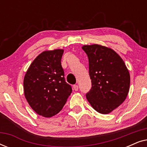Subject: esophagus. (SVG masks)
<instances>
[{"mask_svg": "<svg viewBox=\"0 0 147 147\" xmlns=\"http://www.w3.org/2000/svg\"><path fill=\"white\" fill-rule=\"evenodd\" d=\"M73 88H74V90H75V91H78V89H79V87H78V85H74Z\"/></svg>", "mask_w": 147, "mask_h": 147, "instance_id": "1", "label": "esophagus"}]
</instances>
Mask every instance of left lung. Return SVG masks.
Segmentation results:
<instances>
[{"instance_id":"8db88e82","label":"left lung","mask_w":147,"mask_h":147,"mask_svg":"<svg viewBox=\"0 0 147 147\" xmlns=\"http://www.w3.org/2000/svg\"><path fill=\"white\" fill-rule=\"evenodd\" d=\"M89 61L92 88L86 98L92 108L108 114L118 108L128 95L130 74L121 57L114 50L100 45H84Z\"/></svg>"}]
</instances>
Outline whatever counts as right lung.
Returning <instances> with one entry per match:
<instances>
[{
	"label": "right lung",
	"instance_id": "right-lung-1",
	"mask_svg": "<svg viewBox=\"0 0 147 147\" xmlns=\"http://www.w3.org/2000/svg\"><path fill=\"white\" fill-rule=\"evenodd\" d=\"M63 49L46 51L32 62L24 78V93L36 113L49 118L61 111L70 96L61 60Z\"/></svg>",
	"mask_w": 147,
	"mask_h": 147
}]
</instances>
